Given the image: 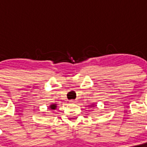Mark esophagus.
Wrapping results in <instances>:
<instances>
[{
  "mask_svg": "<svg viewBox=\"0 0 147 147\" xmlns=\"http://www.w3.org/2000/svg\"><path fill=\"white\" fill-rule=\"evenodd\" d=\"M76 100H70V103H71V104H75V103H76Z\"/></svg>",
  "mask_w": 147,
  "mask_h": 147,
  "instance_id": "1",
  "label": "esophagus"
}]
</instances>
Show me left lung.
<instances>
[{
  "label": "left lung",
  "instance_id": "obj_1",
  "mask_svg": "<svg viewBox=\"0 0 147 147\" xmlns=\"http://www.w3.org/2000/svg\"><path fill=\"white\" fill-rule=\"evenodd\" d=\"M90 106H91V107H94V104H92V105H90Z\"/></svg>",
  "mask_w": 147,
  "mask_h": 147
}]
</instances>
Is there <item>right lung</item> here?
Wrapping results in <instances>:
<instances>
[{"label": "right lung", "instance_id": "obj_1", "mask_svg": "<svg viewBox=\"0 0 147 147\" xmlns=\"http://www.w3.org/2000/svg\"><path fill=\"white\" fill-rule=\"evenodd\" d=\"M56 107H57V104H51L49 106V109L53 110V111L56 109Z\"/></svg>", "mask_w": 147, "mask_h": 147}]
</instances>
